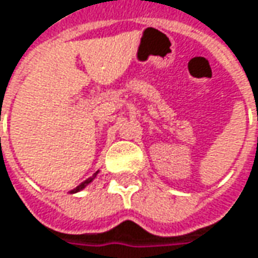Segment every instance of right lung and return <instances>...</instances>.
I'll return each instance as SVG.
<instances>
[{"label":"right lung","instance_id":"add662e5","mask_svg":"<svg viewBox=\"0 0 258 258\" xmlns=\"http://www.w3.org/2000/svg\"><path fill=\"white\" fill-rule=\"evenodd\" d=\"M92 179H93V178H89V179H86L85 182H82L80 183V185H79V186H76L75 189H73V192H76V191H80V189H83V188H85L86 185H87V183L89 182H92Z\"/></svg>","mask_w":258,"mask_h":258}]
</instances>
